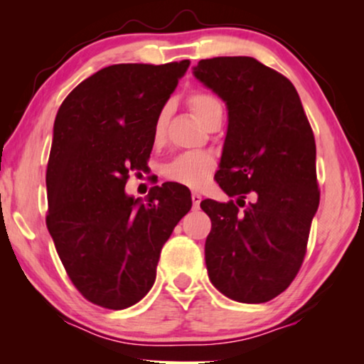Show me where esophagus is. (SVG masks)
<instances>
[{"instance_id": "34e87169", "label": "esophagus", "mask_w": 364, "mask_h": 364, "mask_svg": "<svg viewBox=\"0 0 364 364\" xmlns=\"http://www.w3.org/2000/svg\"><path fill=\"white\" fill-rule=\"evenodd\" d=\"M192 202H193V207H198L200 205V202H202V196L198 192H192Z\"/></svg>"}]
</instances>
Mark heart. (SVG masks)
<instances>
[{
	"instance_id": "b5f03b06",
	"label": "heart",
	"mask_w": 364,
	"mask_h": 364,
	"mask_svg": "<svg viewBox=\"0 0 364 364\" xmlns=\"http://www.w3.org/2000/svg\"><path fill=\"white\" fill-rule=\"evenodd\" d=\"M188 107L192 109L193 116L203 127L210 121V117L217 112H223L222 102L217 97L210 96L205 92H196L188 97ZM168 121V111L162 109L157 114L156 122H154L152 137L154 142L161 144L166 137ZM217 161L212 154L208 152H186L181 156H176L171 162L166 164L164 167V176L168 181L182 183V186L198 188L205 183L215 171Z\"/></svg>"
}]
</instances>
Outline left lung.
Returning <instances> with one entry per match:
<instances>
[{
    "label": "left lung",
    "instance_id": "left-lung-1",
    "mask_svg": "<svg viewBox=\"0 0 364 364\" xmlns=\"http://www.w3.org/2000/svg\"><path fill=\"white\" fill-rule=\"evenodd\" d=\"M193 76L227 104L215 178L235 197L200 203L212 220L205 240L208 278L230 300L270 301L300 270L320 203L311 126L295 86L257 59H202Z\"/></svg>",
    "mask_w": 364,
    "mask_h": 364
}]
</instances>
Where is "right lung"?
Here are the masks:
<instances>
[{
    "label": "right lung",
    "mask_w": 364,
    "mask_h": 364,
    "mask_svg": "<svg viewBox=\"0 0 364 364\" xmlns=\"http://www.w3.org/2000/svg\"><path fill=\"white\" fill-rule=\"evenodd\" d=\"M191 61L114 64L69 92L53 131L46 225L69 278L94 305L124 310L156 282L159 257L191 210L187 187L166 182L147 200L127 196L146 168L154 122Z\"/></svg>",
    "instance_id": "add662e5"
}]
</instances>
